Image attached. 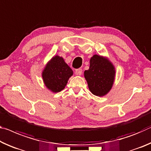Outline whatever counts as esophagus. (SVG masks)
I'll return each instance as SVG.
<instances>
[{"mask_svg": "<svg viewBox=\"0 0 151 151\" xmlns=\"http://www.w3.org/2000/svg\"><path fill=\"white\" fill-rule=\"evenodd\" d=\"M82 69L81 68H77L75 70V74L76 75H82Z\"/></svg>", "mask_w": 151, "mask_h": 151, "instance_id": "obj_1", "label": "esophagus"}]
</instances>
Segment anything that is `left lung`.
I'll use <instances>...</instances> for the list:
<instances>
[{
    "label": "left lung",
    "instance_id": "8db88e82",
    "mask_svg": "<svg viewBox=\"0 0 151 151\" xmlns=\"http://www.w3.org/2000/svg\"><path fill=\"white\" fill-rule=\"evenodd\" d=\"M84 75L91 92L97 96H104L114 83V67L107 60L94 55L90 60L89 69L85 71Z\"/></svg>",
    "mask_w": 151,
    "mask_h": 151
}]
</instances>
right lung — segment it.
I'll return each mask as SVG.
<instances>
[{
  "label": "right lung",
  "mask_w": 151,
  "mask_h": 151,
  "mask_svg": "<svg viewBox=\"0 0 151 151\" xmlns=\"http://www.w3.org/2000/svg\"><path fill=\"white\" fill-rule=\"evenodd\" d=\"M73 73L72 69L65 63L64 59L56 56L45 66L42 77L45 86L52 91L57 93L65 88Z\"/></svg>",
  "instance_id": "1"
}]
</instances>
